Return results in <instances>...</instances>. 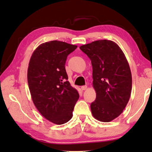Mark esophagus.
I'll return each mask as SVG.
<instances>
[{"label": "esophagus", "mask_w": 152, "mask_h": 152, "mask_svg": "<svg viewBox=\"0 0 152 152\" xmlns=\"http://www.w3.org/2000/svg\"><path fill=\"white\" fill-rule=\"evenodd\" d=\"M87 89V86H83L81 87V90L83 91V90H86Z\"/></svg>", "instance_id": "obj_1"}]
</instances>
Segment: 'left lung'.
Instances as JSON below:
<instances>
[{
	"label": "left lung",
	"instance_id": "8db88e82",
	"mask_svg": "<svg viewBox=\"0 0 152 152\" xmlns=\"http://www.w3.org/2000/svg\"><path fill=\"white\" fill-rule=\"evenodd\" d=\"M92 66L93 88L96 93L91 104L94 118L103 122L119 116L129 100L132 78L122 49L112 40H100L80 46Z\"/></svg>",
	"mask_w": 152,
	"mask_h": 152
}]
</instances>
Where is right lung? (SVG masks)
Returning <instances> with one entry per match:
<instances>
[{
    "mask_svg": "<svg viewBox=\"0 0 152 152\" xmlns=\"http://www.w3.org/2000/svg\"><path fill=\"white\" fill-rule=\"evenodd\" d=\"M76 45L52 40L40 45L30 57L27 79L33 103L41 115L57 125L72 118L79 98L67 80L65 63Z\"/></svg>",
    "mask_w": 152,
    "mask_h": 152,
    "instance_id": "add662e5",
    "label": "right lung"
}]
</instances>
